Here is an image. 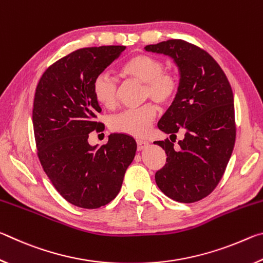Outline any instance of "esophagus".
Wrapping results in <instances>:
<instances>
[{
	"mask_svg": "<svg viewBox=\"0 0 263 263\" xmlns=\"http://www.w3.org/2000/svg\"><path fill=\"white\" fill-rule=\"evenodd\" d=\"M147 146H148V141L142 140V139H137V147L139 151L144 149L145 147H147Z\"/></svg>",
	"mask_w": 263,
	"mask_h": 263,
	"instance_id": "esophagus-1",
	"label": "esophagus"
}]
</instances>
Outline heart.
Returning <instances> with one entry per match:
<instances>
[{"label":"heart","instance_id":"heart-1","mask_svg":"<svg viewBox=\"0 0 263 263\" xmlns=\"http://www.w3.org/2000/svg\"><path fill=\"white\" fill-rule=\"evenodd\" d=\"M161 59L146 53L132 55L119 67L124 78L144 82V97L152 99L161 105L172 103L180 89V80L173 70L163 69ZM92 95L97 103L112 108L117 102V81L108 73H100L92 81ZM157 106L146 103L140 108L127 109L110 119L112 131L140 137L148 131L157 116Z\"/></svg>","mask_w":263,"mask_h":263}]
</instances>
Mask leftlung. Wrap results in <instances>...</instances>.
<instances>
[{
    "label": "left lung",
    "mask_w": 263,
    "mask_h": 263,
    "mask_svg": "<svg viewBox=\"0 0 263 263\" xmlns=\"http://www.w3.org/2000/svg\"><path fill=\"white\" fill-rule=\"evenodd\" d=\"M145 50L173 58L181 75L179 92L158 126L175 138L184 131V138L177 146L168 138L154 141L167 155L155 182L176 202L201 201L219 183L234 147L232 88L217 61L194 44L171 39Z\"/></svg>",
    "instance_id": "left-lung-1"
}]
</instances>
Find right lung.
I'll use <instances>...</instances> for the list:
<instances>
[{
  "instance_id": "right-lung-1",
  "label": "right lung",
  "mask_w": 263,
  "mask_h": 263,
  "mask_svg": "<svg viewBox=\"0 0 263 263\" xmlns=\"http://www.w3.org/2000/svg\"><path fill=\"white\" fill-rule=\"evenodd\" d=\"M125 46L86 47L51 65L35 88L32 123L44 172L66 201L83 209L110 203L122 188L135 159L137 142L112 133L105 145L90 146L89 133L101 132L102 109L92 95V81Z\"/></svg>"
}]
</instances>
